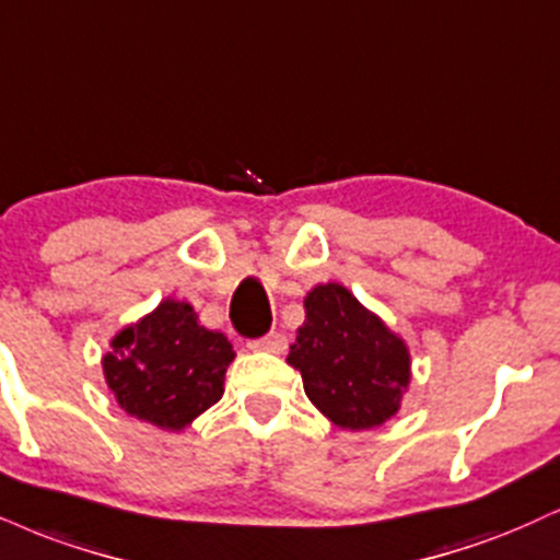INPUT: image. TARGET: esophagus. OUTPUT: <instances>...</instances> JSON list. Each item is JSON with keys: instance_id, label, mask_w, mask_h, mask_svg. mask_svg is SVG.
<instances>
[{"instance_id": "esophagus-1", "label": "esophagus", "mask_w": 560, "mask_h": 560, "mask_svg": "<svg viewBox=\"0 0 560 560\" xmlns=\"http://www.w3.org/2000/svg\"><path fill=\"white\" fill-rule=\"evenodd\" d=\"M250 349H260V352L281 354L287 349V336L279 334V331H271V334L262 336V339L250 341Z\"/></svg>"}]
</instances>
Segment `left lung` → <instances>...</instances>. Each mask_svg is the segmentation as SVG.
I'll list each match as a JSON object with an SVG mask.
<instances>
[{"instance_id": "left-lung-1", "label": "left lung", "mask_w": 560, "mask_h": 560, "mask_svg": "<svg viewBox=\"0 0 560 560\" xmlns=\"http://www.w3.org/2000/svg\"><path fill=\"white\" fill-rule=\"evenodd\" d=\"M287 362L300 370L307 399L347 430L390 420L412 378L407 345L341 284L307 292Z\"/></svg>"}]
</instances>
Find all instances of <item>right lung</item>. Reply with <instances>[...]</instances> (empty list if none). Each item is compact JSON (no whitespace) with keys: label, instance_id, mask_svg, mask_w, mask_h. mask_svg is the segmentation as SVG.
<instances>
[{"label":"right lung","instance_id":"obj_1","mask_svg":"<svg viewBox=\"0 0 560 560\" xmlns=\"http://www.w3.org/2000/svg\"><path fill=\"white\" fill-rule=\"evenodd\" d=\"M104 378L127 415L161 430L187 428L224 394L234 360L224 334L200 326L190 302L161 305L114 336Z\"/></svg>","mask_w":560,"mask_h":560}]
</instances>
